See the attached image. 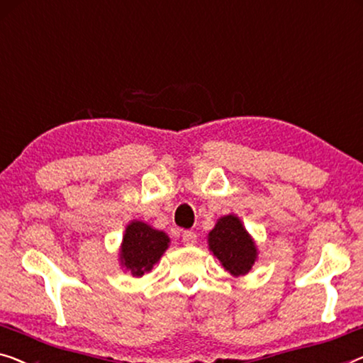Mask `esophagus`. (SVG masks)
Listing matches in <instances>:
<instances>
[{
    "label": "esophagus",
    "mask_w": 363,
    "mask_h": 363,
    "mask_svg": "<svg viewBox=\"0 0 363 363\" xmlns=\"http://www.w3.org/2000/svg\"><path fill=\"white\" fill-rule=\"evenodd\" d=\"M182 242L186 246H194L197 242V235L194 233V231H191V230H186L182 233Z\"/></svg>",
    "instance_id": "1"
}]
</instances>
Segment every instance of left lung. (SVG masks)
Listing matches in <instances>:
<instances>
[{"label": "left lung", "mask_w": 363, "mask_h": 363, "mask_svg": "<svg viewBox=\"0 0 363 363\" xmlns=\"http://www.w3.org/2000/svg\"><path fill=\"white\" fill-rule=\"evenodd\" d=\"M208 247L235 277L250 272L257 259V247L236 215H225L216 221L208 233Z\"/></svg>", "instance_id": "left-lung-1"}]
</instances>
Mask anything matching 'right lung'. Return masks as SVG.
<instances>
[{"mask_svg":"<svg viewBox=\"0 0 363 363\" xmlns=\"http://www.w3.org/2000/svg\"><path fill=\"white\" fill-rule=\"evenodd\" d=\"M169 246V238L164 231L151 228L143 221H130L121 246V264L132 272L133 277H142L150 272Z\"/></svg>","mask_w":363,"mask_h":363,"instance_id":"obj_1","label":"right lung"}]
</instances>
